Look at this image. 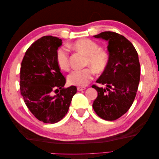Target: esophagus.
Returning <instances> with one entry per match:
<instances>
[{
  "label": "esophagus",
  "mask_w": 159,
  "mask_h": 159,
  "mask_svg": "<svg viewBox=\"0 0 159 159\" xmlns=\"http://www.w3.org/2000/svg\"><path fill=\"white\" fill-rule=\"evenodd\" d=\"M86 89L85 87H77V90L78 91H83Z\"/></svg>",
  "instance_id": "34e87169"
}]
</instances>
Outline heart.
<instances>
[{
  "label": "heart",
  "instance_id": "heart-1",
  "mask_svg": "<svg viewBox=\"0 0 159 159\" xmlns=\"http://www.w3.org/2000/svg\"><path fill=\"white\" fill-rule=\"evenodd\" d=\"M71 48L80 52L86 56L85 65L92 66L96 72H102L109 63V56L106 51L100 48V46L89 39H80L70 46ZM56 61L62 70L70 68L69 53L66 48H60L56 53ZM91 67V68H92ZM90 68L76 70L70 74L68 82L71 85L85 86L92 79L94 71Z\"/></svg>",
  "mask_w": 159,
  "mask_h": 159
}]
</instances>
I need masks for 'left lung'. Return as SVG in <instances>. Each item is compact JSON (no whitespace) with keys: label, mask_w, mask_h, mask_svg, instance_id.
Here are the masks:
<instances>
[{"label":"left lung","mask_w":159,"mask_h":159,"mask_svg":"<svg viewBox=\"0 0 159 159\" xmlns=\"http://www.w3.org/2000/svg\"><path fill=\"white\" fill-rule=\"evenodd\" d=\"M108 42L109 63L96 83L106 88L93 85L98 92L93 109L100 118L116 120L126 113L135 98L140 80V63L137 50L125 37L112 31L94 35Z\"/></svg>","instance_id":"obj_1"}]
</instances>
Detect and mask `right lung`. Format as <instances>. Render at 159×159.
Listing matches in <instances>:
<instances>
[{
	"instance_id": "add662e5",
	"label": "right lung",
	"mask_w": 159,
	"mask_h": 159,
	"mask_svg": "<svg viewBox=\"0 0 159 159\" xmlns=\"http://www.w3.org/2000/svg\"><path fill=\"white\" fill-rule=\"evenodd\" d=\"M61 43L56 37H42L26 50L20 67V93L29 111L43 123L62 120L77 91L75 86L63 88L66 79L56 61Z\"/></svg>"
}]
</instances>
